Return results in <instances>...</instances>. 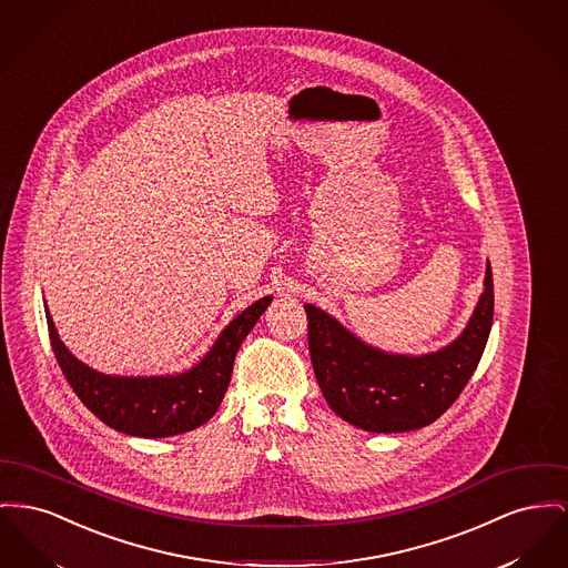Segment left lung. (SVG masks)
Returning <instances> with one entry per match:
<instances>
[{
	"label": "left lung",
	"instance_id": "1",
	"mask_svg": "<svg viewBox=\"0 0 568 568\" xmlns=\"http://www.w3.org/2000/svg\"><path fill=\"white\" fill-rule=\"evenodd\" d=\"M304 311L315 379L334 414L371 434H400L432 425L466 388L494 322V274L487 262L485 292L466 331L425 356L375 349L322 308L304 304Z\"/></svg>",
	"mask_w": 568,
	"mask_h": 568
}]
</instances>
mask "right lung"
<instances>
[{"instance_id":"obj_1","label":"right lung","mask_w":568,"mask_h":568,"mask_svg":"<svg viewBox=\"0 0 568 568\" xmlns=\"http://www.w3.org/2000/svg\"><path fill=\"white\" fill-rule=\"evenodd\" d=\"M272 296L253 302L219 334L212 349L195 365L178 375L120 377L104 375L77 361L62 343L51 313L47 326L53 354L81 403L115 432L136 437H169L186 434L207 423L232 379L235 354L253 331Z\"/></svg>"}]
</instances>
